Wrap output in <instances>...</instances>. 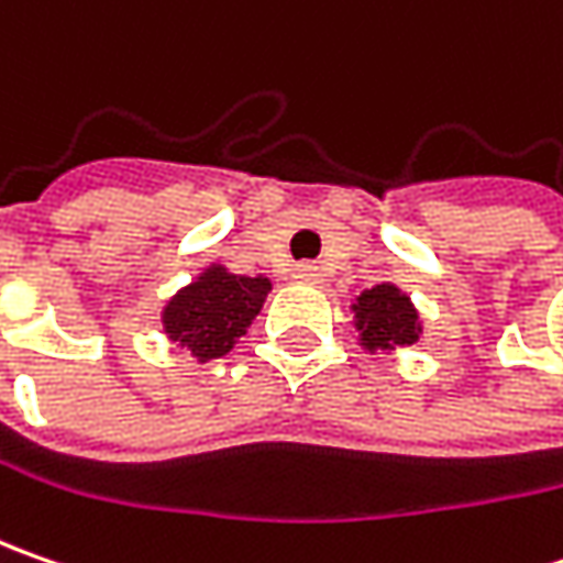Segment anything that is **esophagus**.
I'll return each mask as SVG.
<instances>
[{
    "label": "esophagus",
    "mask_w": 563,
    "mask_h": 563,
    "mask_svg": "<svg viewBox=\"0 0 563 563\" xmlns=\"http://www.w3.org/2000/svg\"><path fill=\"white\" fill-rule=\"evenodd\" d=\"M294 282H300V285H319L322 282V269L313 266V263H303V266L294 269Z\"/></svg>",
    "instance_id": "obj_1"
}]
</instances>
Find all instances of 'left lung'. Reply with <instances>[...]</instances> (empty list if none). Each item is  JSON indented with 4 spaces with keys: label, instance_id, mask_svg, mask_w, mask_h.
I'll use <instances>...</instances> for the list:
<instances>
[{
    "label": "left lung",
    "instance_id": "8db88e82",
    "mask_svg": "<svg viewBox=\"0 0 563 563\" xmlns=\"http://www.w3.org/2000/svg\"><path fill=\"white\" fill-rule=\"evenodd\" d=\"M351 310H354V329L360 332V347L369 354L410 347L422 335L420 310L413 307L410 294H404L391 282L366 288L351 303Z\"/></svg>",
    "mask_w": 563,
    "mask_h": 563
}]
</instances>
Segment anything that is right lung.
Listing matches in <instances>:
<instances>
[{
  "label": "right lung",
  "mask_w": 563,
  "mask_h": 563,
  "mask_svg": "<svg viewBox=\"0 0 563 563\" xmlns=\"http://www.w3.org/2000/svg\"><path fill=\"white\" fill-rule=\"evenodd\" d=\"M269 291L272 282L266 275H234L212 263L165 300V338L190 351L197 363L225 357L247 335Z\"/></svg>",
  "instance_id": "1"
}]
</instances>
